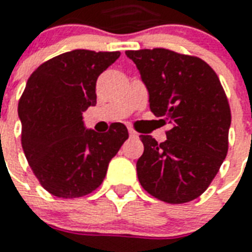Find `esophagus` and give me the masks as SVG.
I'll list each match as a JSON object with an SVG mask.
<instances>
[{
	"label": "esophagus",
	"instance_id": "obj_1",
	"mask_svg": "<svg viewBox=\"0 0 252 252\" xmlns=\"http://www.w3.org/2000/svg\"><path fill=\"white\" fill-rule=\"evenodd\" d=\"M128 132H129L130 137H137V136H138L137 132H136V130H134L133 128H130V126H129V128H128Z\"/></svg>",
	"mask_w": 252,
	"mask_h": 252
}]
</instances>
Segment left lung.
I'll return each instance as SVG.
<instances>
[{"mask_svg":"<svg viewBox=\"0 0 252 252\" xmlns=\"http://www.w3.org/2000/svg\"><path fill=\"white\" fill-rule=\"evenodd\" d=\"M149 91L150 110L171 126L158 144L141 134L136 167L156 199L183 204L203 193L229 149L230 106L216 72L204 60L165 48L126 51Z\"/></svg>","mask_w":252,"mask_h":252,"instance_id":"1","label":"left lung"}]
</instances>
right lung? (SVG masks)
Here are the masks:
<instances>
[{
  "instance_id": "right-lung-1",
  "label": "right lung",
  "mask_w": 252,
  "mask_h": 252,
  "mask_svg": "<svg viewBox=\"0 0 252 252\" xmlns=\"http://www.w3.org/2000/svg\"><path fill=\"white\" fill-rule=\"evenodd\" d=\"M119 56V51L74 49L43 63L27 81L18 103L22 148L39 183L53 196L74 199L95 191L128 138L122 123L100 134L85 129L82 122V112L96 103L99 74Z\"/></svg>"
}]
</instances>
